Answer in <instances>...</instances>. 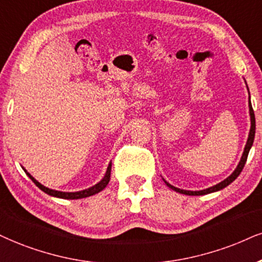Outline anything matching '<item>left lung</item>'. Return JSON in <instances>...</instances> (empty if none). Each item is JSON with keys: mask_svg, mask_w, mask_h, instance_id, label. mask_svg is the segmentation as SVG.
Instances as JSON below:
<instances>
[{"mask_svg": "<svg viewBox=\"0 0 262 262\" xmlns=\"http://www.w3.org/2000/svg\"><path fill=\"white\" fill-rule=\"evenodd\" d=\"M249 111H250V119H251V127H250V132H249V137H248L247 144H245L243 156H242V159L239 161V164H238L237 169L233 171V173H232L230 177H227V179H226L225 181H222V182L219 183V185H216L214 187H210V188L204 189V190H198V192H192V190H183V189L176 188V187L169 185V183H167L165 181L166 185L169 186L171 189L176 190V192L182 193V194H186V195H204V194H208V193H212V192H216V190H220L222 188H225V187H227L228 185H230V183L233 182V181L237 179L238 176H239V173L242 172V170H243L245 163H247L248 154H249L250 148H251V146H253L254 137H255V115H254L253 106H251V103H250V98H249Z\"/></svg>", "mask_w": 262, "mask_h": 262, "instance_id": "obj_1", "label": "left lung"}]
</instances>
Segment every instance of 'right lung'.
Listing matches in <instances>:
<instances>
[{
    "label": "right lung",
    "mask_w": 262,
    "mask_h": 262,
    "mask_svg": "<svg viewBox=\"0 0 262 262\" xmlns=\"http://www.w3.org/2000/svg\"><path fill=\"white\" fill-rule=\"evenodd\" d=\"M111 171H112V164H109L108 169H106L105 176L103 177V180L101 181V182H98L96 186H93V187H91V188H89V189L80 190V192H74V193L59 192V190L50 189V188H47V187L42 186L41 183H38L37 181L35 180L34 177H32L29 172H27V175L30 177V180L35 183V185L38 187V188H40L41 190H43V192L47 193V194H50V195H52V196H57V198H62V199H81V198H87V196H91L93 194H96V193L101 192V190L104 189L105 187H106V185H108L109 180H111Z\"/></svg>",
    "instance_id": "right-lung-1"
}]
</instances>
